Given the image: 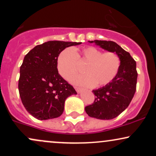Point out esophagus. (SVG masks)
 <instances>
[{
	"mask_svg": "<svg viewBox=\"0 0 156 156\" xmlns=\"http://www.w3.org/2000/svg\"><path fill=\"white\" fill-rule=\"evenodd\" d=\"M75 88H76V92H78V93H80V92H81L82 89H80V88H79V87H75Z\"/></svg>",
	"mask_w": 156,
	"mask_h": 156,
	"instance_id": "obj_1",
	"label": "esophagus"
}]
</instances>
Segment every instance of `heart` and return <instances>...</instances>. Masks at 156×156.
Listing matches in <instances>:
<instances>
[{
	"mask_svg": "<svg viewBox=\"0 0 156 156\" xmlns=\"http://www.w3.org/2000/svg\"><path fill=\"white\" fill-rule=\"evenodd\" d=\"M87 62L82 76L72 79L73 83L83 87H101L112 82L117 76L120 67V58L112 51L102 53L101 50L87 46L80 49L67 48L57 58V68L59 74L69 79L78 73V62Z\"/></svg>",
	"mask_w": 156,
	"mask_h": 156,
	"instance_id": "heart-1",
	"label": "heart"
}]
</instances>
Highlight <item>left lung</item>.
Segmentation results:
<instances>
[{"mask_svg": "<svg viewBox=\"0 0 156 156\" xmlns=\"http://www.w3.org/2000/svg\"><path fill=\"white\" fill-rule=\"evenodd\" d=\"M108 51L116 53L120 58V67L112 82L93 90L95 95L92 105L85 107L89 117L99 119H112L128 108L136 89V63L128 52L112 41H89Z\"/></svg>", "mask_w": 156, "mask_h": 156, "instance_id": "obj_1", "label": "left lung"}]
</instances>
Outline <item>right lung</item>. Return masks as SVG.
<instances>
[{"label": "right lung", "instance_id": "obj_1", "mask_svg": "<svg viewBox=\"0 0 156 156\" xmlns=\"http://www.w3.org/2000/svg\"><path fill=\"white\" fill-rule=\"evenodd\" d=\"M81 42L48 41L26 55L20 69L18 89L24 107L40 120L60 117L66 99L77 92L58 74L57 58L66 48Z\"/></svg>", "mask_w": 156, "mask_h": 156}]
</instances>
